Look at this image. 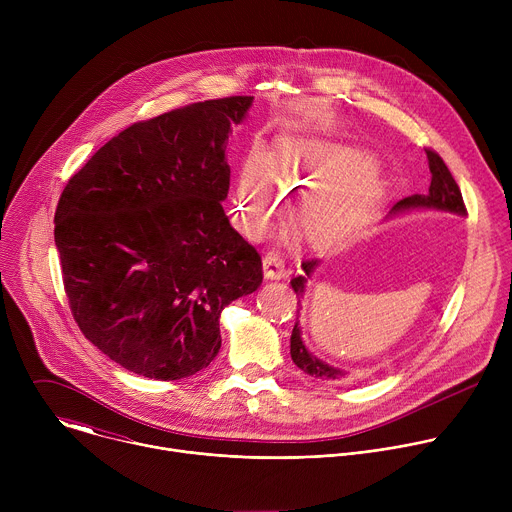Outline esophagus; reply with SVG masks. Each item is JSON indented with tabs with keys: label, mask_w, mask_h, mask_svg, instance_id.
Segmentation results:
<instances>
[{
	"label": "esophagus",
	"mask_w": 512,
	"mask_h": 512,
	"mask_svg": "<svg viewBox=\"0 0 512 512\" xmlns=\"http://www.w3.org/2000/svg\"><path fill=\"white\" fill-rule=\"evenodd\" d=\"M263 273L267 279H281L287 275L285 261L277 253H267L263 257Z\"/></svg>",
	"instance_id": "1"
}]
</instances>
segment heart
Listing matches in <instances>:
<instances>
[{
  "instance_id": "obj_1",
  "label": "heart",
  "mask_w": 512,
  "mask_h": 512,
  "mask_svg": "<svg viewBox=\"0 0 512 512\" xmlns=\"http://www.w3.org/2000/svg\"><path fill=\"white\" fill-rule=\"evenodd\" d=\"M360 156L344 145H318L308 156L302 139L283 137L265 160L255 154L239 174L233 208L251 237L267 233L283 208L281 190H303L294 221L308 243L332 245L344 239L371 212L379 198V180Z\"/></svg>"
}]
</instances>
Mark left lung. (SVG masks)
<instances>
[{
  "label": "left lung",
  "mask_w": 512,
  "mask_h": 512,
  "mask_svg": "<svg viewBox=\"0 0 512 512\" xmlns=\"http://www.w3.org/2000/svg\"><path fill=\"white\" fill-rule=\"evenodd\" d=\"M427 154V162H429V172H431V184H429V192L427 194H413V196H407L399 202H395L389 210V216H395V214H401V212H409V210H444V212H452V214H458V216H466V206H464V200H462V192L454 180V176L450 174L448 166L444 164V160L437 156L435 152L431 150H425ZM320 265L318 259H308L302 263V269L304 273L296 275L294 279H291V287H294L296 294L302 298L304 291H306V283L308 279L312 277V273L316 271V267ZM300 304V300H298ZM291 360H294L298 367L316 377V379H322V381H340L344 379L348 373L338 369V367H332V364L320 360L318 356H314L304 340H302V330L296 322L294 326V332H291Z\"/></svg>",
  "instance_id": "obj_1"
}]
</instances>
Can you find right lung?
Masks as SVG:
<instances>
[{
    "label": "right lung",
    "mask_w": 512,
    "mask_h": 512,
    "mask_svg": "<svg viewBox=\"0 0 512 512\" xmlns=\"http://www.w3.org/2000/svg\"><path fill=\"white\" fill-rule=\"evenodd\" d=\"M253 97L192 103L123 129L64 186L54 214L81 332L123 369L186 379L221 350V312L261 285L229 223L227 145Z\"/></svg>",
    "instance_id": "right-lung-1"
}]
</instances>
